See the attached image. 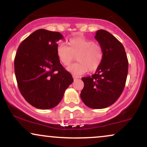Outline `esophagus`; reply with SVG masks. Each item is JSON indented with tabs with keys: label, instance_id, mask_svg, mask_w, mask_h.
Returning a JSON list of instances; mask_svg holds the SVG:
<instances>
[{
	"label": "esophagus",
	"instance_id": "1",
	"mask_svg": "<svg viewBox=\"0 0 147 147\" xmlns=\"http://www.w3.org/2000/svg\"><path fill=\"white\" fill-rule=\"evenodd\" d=\"M72 77H73V79H75H75H79V77H77V76L73 75V76H72Z\"/></svg>",
	"mask_w": 147,
	"mask_h": 147
}]
</instances>
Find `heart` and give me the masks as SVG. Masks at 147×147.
Returning <instances> with one entry per match:
<instances>
[{
	"label": "heart",
	"mask_w": 147,
	"mask_h": 147,
	"mask_svg": "<svg viewBox=\"0 0 147 147\" xmlns=\"http://www.w3.org/2000/svg\"><path fill=\"white\" fill-rule=\"evenodd\" d=\"M68 46L59 44L57 47V56L59 61L65 66H68L77 56L78 63L68 68L70 73L79 76L88 70L95 71L99 68L103 59L102 48L92 40L79 36L70 38Z\"/></svg>",
	"instance_id": "1"
}]
</instances>
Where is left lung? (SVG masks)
<instances>
[{
	"label": "left lung",
	"mask_w": 147,
	"mask_h": 147,
	"mask_svg": "<svg viewBox=\"0 0 147 147\" xmlns=\"http://www.w3.org/2000/svg\"><path fill=\"white\" fill-rule=\"evenodd\" d=\"M95 38L102 48L103 59L94 75L82 78L84 86L80 97L88 107L101 109L114 104L122 94L129 62L123 45L110 32L99 30Z\"/></svg>",
	"instance_id": "left-lung-1"
}]
</instances>
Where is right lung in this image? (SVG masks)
<instances>
[{"label":"right lung","mask_w":147,"mask_h":147,"mask_svg":"<svg viewBox=\"0 0 147 147\" xmlns=\"http://www.w3.org/2000/svg\"><path fill=\"white\" fill-rule=\"evenodd\" d=\"M58 32L39 29L22 41L14 59L18 87L25 100L34 107L50 109L59 104L73 82L57 56Z\"/></svg>","instance_id":"obj_1"}]
</instances>
